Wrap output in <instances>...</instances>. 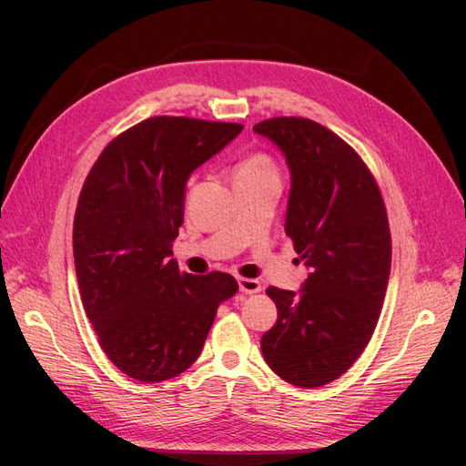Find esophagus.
I'll use <instances>...</instances> for the list:
<instances>
[{"instance_id": "1", "label": "esophagus", "mask_w": 466, "mask_h": 466, "mask_svg": "<svg viewBox=\"0 0 466 466\" xmlns=\"http://www.w3.org/2000/svg\"><path fill=\"white\" fill-rule=\"evenodd\" d=\"M238 288H241L243 293H258L262 291V284L258 279H252V278H238Z\"/></svg>"}]
</instances>
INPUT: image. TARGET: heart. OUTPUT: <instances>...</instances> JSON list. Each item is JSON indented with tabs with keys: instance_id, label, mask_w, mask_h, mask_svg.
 <instances>
[{
	"instance_id": "b5f03b06",
	"label": "heart",
	"mask_w": 466,
	"mask_h": 466,
	"mask_svg": "<svg viewBox=\"0 0 466 466\" xmlns=\"http://www.w3.org/2000/svg\"><path fill=\"white\" fill-rule=\"evenodd\" d=\"M264 173H276L274 163L264 153H252L238 163L235 175H264Z\"/></svg>"
}]
</instances>
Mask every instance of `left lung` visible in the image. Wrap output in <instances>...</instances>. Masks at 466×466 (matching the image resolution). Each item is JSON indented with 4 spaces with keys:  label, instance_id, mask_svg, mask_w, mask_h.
I'll list each match as a JSON object with an SVG mask.
<instances>
[{
    "label": "left lung",
    "instance_id": "left-lung-1",
    "mask_svg": "<svg viewBox=\"0 0 466 466\" xmlns=\"http://www.w3.org/2000/svg\"><path fill=\"white\" fill-rule=\"evenodd\" d=\"M252 130L286 155V235L311 270L299 293L266 289L278 320L262 356L289 385H329L370 344L385 301L392 248L383 196L356 149L322 124L278 116Z\"/></svg>",
    "mask_w": 466,
    "mask_h": 466
}]
</instances>
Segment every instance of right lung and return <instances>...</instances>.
<instances>
[{"mask_svg": "<svg viewBox=\"0 0 466 466\" xmlns=\"http://www.w3.org/2000/svg\"><path fill=\"white\" fill-rule=\"evenodd\" d=\"M235 122L153 116L98 155L77 200L74 258L83 309L106 358L159 383L198 360L231 274L178 270L173 241L194 168L241 134Z\"/></svg>", "mask_w": 466, "mask_h": 466, "instance_id": "1", "label": "right lung"}]
</instances>
